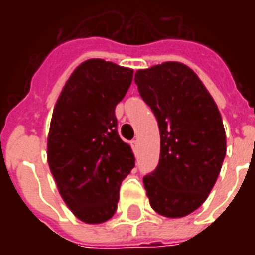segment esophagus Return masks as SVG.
Wrapping results in <instances>:
<instances>
[{"instance_id":"esophagus-1","label":"esophagus","mask_w":255,"mask_h":255,"mask_svg":"<svg viewBox=\"0 0 255 255\" xmlns=\"http://www.w3.org/2000/svg\"><path fill=\"white\" fill-rule=\"evenodd\" d=\"M131 146H132L133 153L136 154V153H138V149H139V142H138V140H132V142H131Z\"/></svg>"}]
</instances>
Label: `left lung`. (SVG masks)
<instances>
[{"label":"left lung","mask_w":255,"mask_h":255,"mask_svg":"<svg viewBox=\"0 0 255 255\" xmlns=\"http://www.w3.org/2000/svg\"><path fill=\"white\" fill-rule=\"evenodd\" d=\"M135 83L160 127V162L143 177L150 206L184 217L206 201L221 171L227 140L219 108L197 73L177 61L139 69Z\"/></svg>","instance_id":"obj_1"}]
</instances>
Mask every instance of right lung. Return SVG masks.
Listing matches in <instances>:
<instances>
[{
	"mask_svg": "<svg viewBox=\"0 0 255 255\" xmlns=\"http://www.w3.org/2000/svg\"><path fill=\"white\" fill-rule=\"evenodd\" d=\"M132 75L131 68L86 60L71 73L53 111L49 168L64 202L86 224L105 223L115 214L120 184L135 166L115 116Z\"/></svg>",
	"mask_w": 255,
	"mask_h": 255,
	"instance_id": "obj_1",
	"label": "right lung"
}]
</instances>
